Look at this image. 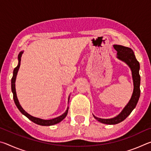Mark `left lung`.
I'll return each mask as SVG.
<instances>
[{
	"label": "left lung",
	"instance_id": "8db88e82",
	"mask_svg": "<svg viewBox=\"0 0 151 151\" xmlns=\"http://www.w3.org/2000/svg\"><path fill=\"white\" fill-rule=\"evenodd\" d=\"M113 47L114 49L117 51V55H118L117 57H118V58L126 63L131 68L132 79H133L134 90L131 100L129 101V103L127 104V106L124 107L122 111L118 116L110 119H103L94 116V118L98 121L107 124H115L123 121L131 113L132 110L135 108L138 101L139 99L140 94V77L139 75L140 65L139 61L137 60L136 57H135L133 50L129 47H123V46L121 45H114Z\"/></svg>",
	"mask_w": 151,
	"mask_h": 151
}]
</instances>
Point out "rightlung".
I'll return each mask as SVG.
<instances>
[{
	"label": "right lung",
	"instance_id": "obj_1",
	"mask_svg": "<svg viewBox=\"0 0 151 151\" xmlns=\"http://www.w3.org/2000/svg\"><path fill=\"white\" fill-rule=\"evenodd\" d=\"M22 55V52H20L19 55V57H18V58H19V64H18L17 67L14 68V69L13 70V76H12V79H11V88H12V93H13V99H14L15 104H16V106H17V108L19 109V111L21 112L22 114H23L24 115L26 116L28 119H30V121H32L33 122H35L36 124L42 125V126H50V125H53V124L58 123V122H60L61 121H63V120L65 118L66 116L67 115L68 108H67V110L65 111V113L60 116L57 117V118H55L53 119H50V120H43L39 118H36V117L30 115L29 114H28L27 112L22 108V106H20V104H19V102L18 101V99L17 96L16 90H15V81H16V77H17L18 70H19V67H20V60H21Z\"/></svg>",
	"mask_w": 151,
	"mask_h": 151
}]
</instances>
